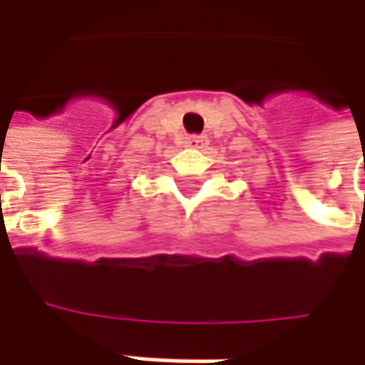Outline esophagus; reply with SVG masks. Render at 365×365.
I'll return each instance as SVG.
<instances>
[{
    "label": "esophagus",
    "instance_id": "obj_1",
    "mask_svg": "<svg viewBox=\"0 0 365 365\" xmlns=\"http://www.w3.org/2000/svg\"><path fill=\"white\" fill-rule=\"evenodd\" d=\"M207 144V135H189L185 140V146L189 148H203Z\"/></svg>",
    "mask_w": 365,
    "mask_h": 365
}]
</instances>
